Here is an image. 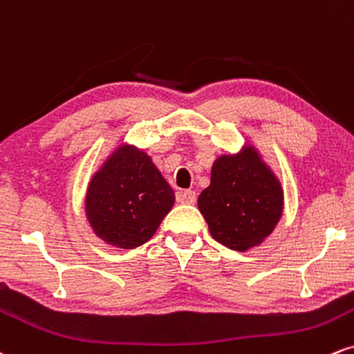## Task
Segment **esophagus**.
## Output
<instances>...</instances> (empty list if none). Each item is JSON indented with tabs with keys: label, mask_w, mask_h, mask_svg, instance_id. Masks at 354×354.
I'll list each match as a JSON object with an SVG mask.
<instances>
[{
	"label": "esophagus",
	"mask_w": 354,
	"mask_h": 354,
	"mask_svg": "<svg viewBox=\"0 0 354 354\" xmlns=\"http://www.w3.org/2000/svg\"><path fill=\"white\" fill-rule=\"evenodd\" d=\"M177 198L180 203H195V201H197V195H195L194 190H184V192L178 194Z\"/></svg>",
	"instance_id": "obj_1"
}]
</instances>
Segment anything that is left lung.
Listing matches in <instances>:
<instances>
[{
  "instance_id": "8db88e82",
  "label": "left lung",
  "mask_w": 354,
  "mask_h": 354,
  "mask_svg": "<svg viewBox=\"0 0 354 354\" xmlns=\"http://www.w3.org/2000/svg\"><path fill=\"white\" fill-rule=\"evenodd\" d=\"M197 203L218 243L248 252L273 234L283 215L285 194L259 147L247 140L239 152L220 153L214 160L210 185Z\"/></svg>"
}]
</instances>
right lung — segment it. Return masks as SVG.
Listing matches in <instances>:
<instances>
[{"mask_svg": "<svg viewBox=\"0 0 354 354\" xmlns=\"http://www.w3.org/2000/svg\"><path fill=\"white\" fill-rule=\"evenodd\" d=\"M174 203L176 194L151 156L124 140L91 176L84 210L95 236L129 250L152 239Z\"/></svg>", "mask_w": 354, "mask_h": 354, "instance_id": "right-lung-1", "label": "right lung"}]
</instances>
